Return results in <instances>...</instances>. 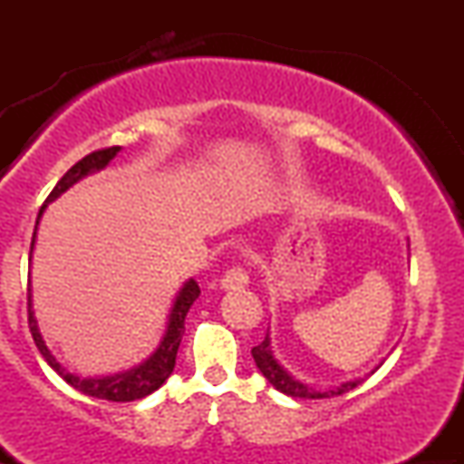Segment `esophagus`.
Here are the masks:
<instances>
[{"mask_svg":"<svg viewBox=\"0 0 464 464\" xmlns=\"http://www.w3.org/2000/svg\"><path fill=\"white\" fill-rule=\"evenodd\" d=\"M220 285L225 290H239V287L248 285V273L242 268V266H233L231 270H227L225 276H222Z\"/></svg>","mask_w":464,"mask_h":464,"instance_id":"34e87169","label":"esophagus"}]
</instances>
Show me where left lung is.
I'll return each mask as SVG.
<instances>
[{
    "label": "left lung",
    "instance_id": "obj_1",
    "mask_svg": "<svg viewBox=\"0 0 464 464\" xmlns=\"http://www.w3.org/2000/svg\"><path fill=\"white\" fill-rule=\"evenodd\" d=\"M253 358H255V364H257V369L262 371V375L266 380L273 384L276 391L284 392L287 397H296V399H329V397H338V395H344V392L353 391L355 386H360L364 380H353V382H347V384L338 386V388H332V391H314L307 384H303V382L295 380V377L287 372L284 366L279 364V362L275 360L273 355V349H270V338L268 334H266L264 343H259L257 347H253Z\"/></svg>",
    "mask_w": 464,
    "mask_h": 464
}]
</instances>
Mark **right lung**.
Here are the masks:
<instances>
[{
	"mask_svg": "<svg viewBox=\"0 0 464 464\" xmlns=\"http://www.w3.org/2000/svg\"><path fill=\"white\" fill-rule=\"evenodd\" d=\"M120 150H121L120 146L102 148V150L87 154V157L80 159L76 165H72V168L65 172V177L58 180L56 188L52 189V194L47 196L45 205L41 207L39 218H36V227H39V220L41 216H44L47 202L56 200L63 191H67L73 183H78L80 179L87 177V174L98 172V169L106 168V165L111 163V159H113ZM36 227H34V236H32V244H30V257H32V248H34ZM198 295H200L198 284H196L194 279L185 281V285L180 287V292L177 295V301H174L172 312H169L168 327H165L163 340L157 347V351H154L146 362H141L140 366H135V369L117 372V375H109V377H78L73 375V372H69L65 366L52 355V351L45 347L44 335H41L39 327H36L34 312H32V296H28V324H30V332H32V338H34L36 349L41 351V355H44L47 364H50L69 386H73L78 392H82V395L106 399V401H135V399H143L146 395H150V392L157 391V388L161 386L169 375H172L174 364H177L179 344L185 334V316H188L189 307L194 305V301L198 299Z\"/></svg>",
	"mask_w": 464,
	"mask_h": 464,
	"instance_id": "1",
	"label": "right lung"
}]
</instances>
